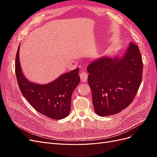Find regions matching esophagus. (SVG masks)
<instances>
[{"instance_id": "34e87169", "label": "esophagus", "mask_w": 157, "mask_h": 157, "mask_svg": "<svg viewBox=\"0 0 157 157\" xmlns=\"http://www.w3.org/2000/svg\"><path fill=\"white\" fill-rule=\"evenodd\" d=\"M80 80H81L82 82H86L88 78V74L86 72H84V71H82V72H80Z\"/></svg>"}]
</instances>
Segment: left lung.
Wrapping results in <instances>:
<instances>
[{
  "instance_id": "8db88e82",
  "label": "left lung",
  "mask_w": 157,
  "mask_h": 157,
  "mask_svg": "<svg viewBox=\"0 0 157 157\" xmlns=\"http://www.w3.org/2000/svg\"><path fill=\"white\" fill-rule=\"evenodd\" d=\"M101 57L87 67L96 113L105 117L120 113L134 99L141 82L143 61L138 46L130 42L121 56Z\"/></svg>"
}]
</instances>
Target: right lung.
I'll return each instance as SVG.
<instances>
[{"label":"right lung","mask_w":157,"mask_h":157,"mask_svg":"<svg viewBox=\"0 0 157 157\" xmlns=\"http://www.w3.org/2000/svg\"><path fill=\"white\" fill-rule=\"evenodd\" d=\"M20 46V44L16 57V75L23 96L42 115L55 120L64 118L70 112L71 96L80 82L79 69L61 75L48 84L31 82L21 70L19 55Z\"/></svg>","instance_id":"obj_1"}]
</instances>
